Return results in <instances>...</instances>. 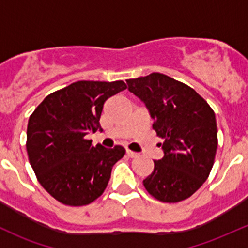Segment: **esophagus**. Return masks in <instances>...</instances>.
Instances as JSON below:
<instances>
[{
  "label": "esophagus",
  "mask_w": 248,
  "mask_h": 248,
  "mask_svg": "<svg viewBox=\"0 0 248 248\" xmlns=\"http://www.w3.org/2000/svg\"><path fill=\"white\" fill-rule=\"evenodd\" d=\"M126 155H127V156H128V157H131V158H134V157L138 156V154H137V152L131 151V150H126Z\"/></svg>",
  "instance_id": "obj_1"
}]
</instances>
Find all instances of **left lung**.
<instances>
[{
    "label": "left lung",
    "instance_id": "8db88e82",
    "mask_svg": "<svg viewBox=\"0 0 248 248\" xmlns=\"http://www.w3.org/2000/svg\"><path fill=\"white\" fill-rule=\"evenodd\" d=\"M129 92L146 106L152 128L164 140L163 158L154 161L142 181L146 191L163 202L189 198L209 176L217 150L214 110L188 85L161 73L127 80Z\"/></svg>",
    "mask_w": 248,
    "mask_h": 248
}]
</instances>
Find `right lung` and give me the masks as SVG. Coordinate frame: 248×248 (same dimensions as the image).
Here are the masks:
<instances>
[{"label": "right lung", "mask_w": 248, "mask_h": 248, "mask_svg": "<svg viewBox=\"0 0 248 248\" xmlns=\"http://www.w3.org/2000/svg\"><path fill=\"white\" fill-rule=\"evenodd\" d=\"M117 81H77L44 98L30 116L26 150L30 164L47 193L71 206L102 196L122 146H92L85 137L101 131L104 102L126 90Z\"/></svg>", "instance_id": "add662e5"}]
</instances>
